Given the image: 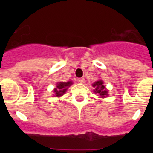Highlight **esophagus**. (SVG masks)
<instances>
[{
  "instance_id": "obj_1",
  "label": "esophagus",
  "mask_w": 153,
  "mask_h": 153,
  "mask_svg": "<svg viewBox=\"0 0 153 153\" xmlns=\"http://www.w3.org/2000/svg\"><path fill=\"white\" fill-rule=\"evenodd\" d=\"M78 81H79L80 83H84V82H85V79H84V78H79V79H78Z\"/></svg>"
}]
</instances>
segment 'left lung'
<instances>
[{"mask_svg": "<svg viewBox=\"0 0 153 153\" xmlns=\"http://www.w3.org/2000/svg\"><path fill=\"white\" fill-rule=\"evenodd\" d=\"M93 86L95 88L94 90V92L95 93H98V94L102 97H105V96L108 95L107 93H108V91H106V89H105V86L103 85V82L99 80L98 82H95L93 84Z\"/></svg>", "mask_w": 153, "mask_h": 153, "instance_id": "obj_1", "label": "left lung"}]
</instances>
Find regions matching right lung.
<instances>
[{
  "instance_id": "1",
  "label": "right lung",
  "mask_w": 153,
  "mask_h": 153,
  "mask_svg": "<svg viewBox=\"0 0 153 153\" xmlns=\"http://www.w3.org/2000/svg\"><path fill=\"white\" fill-rule=\"evenodd\" d=\"M72 84L71 82H59L57 83L56 88H55L54 92L56 97H60V96L63 95V94L67 91V89H68V86H70Z\"/></svg>"
}]
</instances>
